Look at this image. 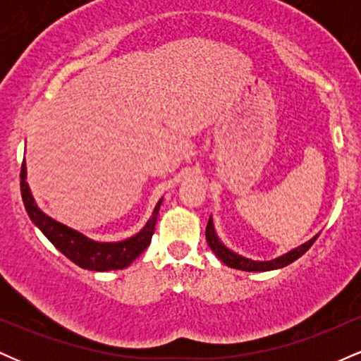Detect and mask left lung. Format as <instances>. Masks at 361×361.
<instances>
[{
  "label": "left lung",
  "instance_id": "1",
  "mask_svg": "<svg viewBox=\"0 0 361 361\" xmlns=\"http://www.w3.org/2000/svg\"><path fill=\"white\" fill-rule=\"evenodd\" d=\"M205 238H207V244H209L210 250L215 252V256H217V258L221 259L224 264H227L229 268H235V270H243V271H271V270H279V268L287 267V264L293 263L295 259H299L300 256L304 255L310 246H312L314 241L319 238V234L314 235L312 239H309L307 243L297 246L295 250L285 252V255H281L279 258L270 259V261H255L250 258H244V256L238 255V252H234L233 250H229V247L219 239L217 233H215L212 217H210L209 222H207Z\"/></svg>",
  "mask_w": 361,
  "mask_h": 361
}]
</instances>
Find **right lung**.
Returning <instances> with one entry per match:
<instances>
[{
  "mask_svg": "<svg viewBox=\"0 0 361 361\" xmlns=\"http://www.w3.org/2000/svg\"><path fill=\"white\" fill-rule=\"evenodd\" d=\"M20 188H22L23 205L28 217L42 231L45 238L66 258H69L73 263L85 268V270L93 271L122 270V268L130 267L132 261L137 258L140 252L149 246V243H151L152 234H154L157 214H159V207L163 204V198H159L146 226L137 234L130 235V238L123 239V241L100 243L81 234L80 231L71 229V227L57 222L56 219L49 217L47 214L39 209L34 195L30 192V186L27 183V164H25V159L22 164V173H20Z\"/></svg>",
  "mask_w": 361,
  "mask_h": 361,
  "instance_id": "1",
  "label": "right lung"
}]
</instances>
